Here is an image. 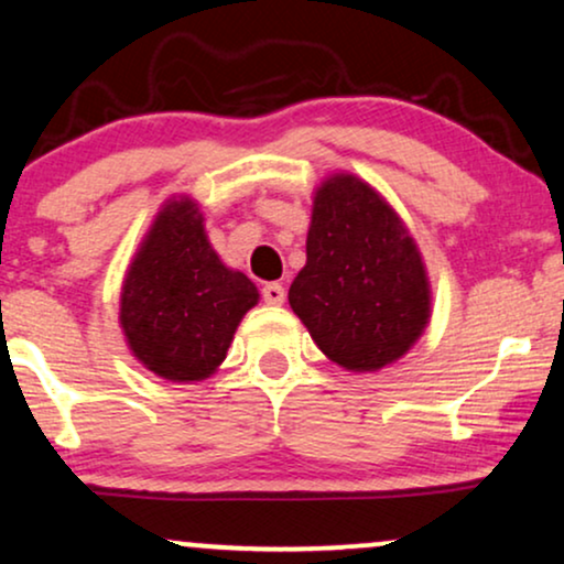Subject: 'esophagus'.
<instances>
[{
	"label": "esophagus",
	"mask_w": 564,
	"mask_h": 564,
	"mask_svg": "<svg viewBox=\"0 0 564 564\" xmlns=\"http://www.w3.org/2000/svg\"><path fill=\"white\" fill-rule=\"evenodd\" d=\"M262 299L273 306L283 304V299H286V289H283L281 283H265V286H262Z\"/></svg>",
	"instance_id": "esophagus-1"
}]
</instances>
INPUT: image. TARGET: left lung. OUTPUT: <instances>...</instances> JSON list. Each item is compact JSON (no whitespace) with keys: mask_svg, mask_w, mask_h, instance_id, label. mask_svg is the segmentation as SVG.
<instances>
[{"mask_svg":"<svg viewBox=\"0 0 564 564\" xmlns=\"http://www.w3.org/2000/svg\"><path fill=\"white\" fill-rule=\"evenodd\" d=\"M289 304L327 359L377 372L422 338L432 291L416 241L380 192L354 174L319 184L306 265Z\"/></svg>","mask_w":564,"mask_h":564,"instance_id":"1","label":"left lung"}]
</instances>
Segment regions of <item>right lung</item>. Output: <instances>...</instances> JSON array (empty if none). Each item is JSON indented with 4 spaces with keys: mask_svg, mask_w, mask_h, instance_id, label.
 Instances as JSON below:
<instances>
[{
    "mask_svg": "<svg viewBox=\"0 0 564 564\" xmlns=\"http://www.w3.org/2000/svg\"><path fill=\"white\" fill-rule=\"evenodd\" d=\"M189 197L159 210L122 283L119 325L142 367L171 382H199L226 359L258 286L226 268Z\"/></svg>",
    "mask_w": 564,
    "mask_h": 564,
    "instance_id": "add662e5",
    "label": "right lung"
}]
</instances>
